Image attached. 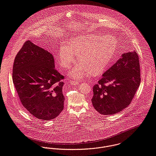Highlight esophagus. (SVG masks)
<instances>
[{"label":"esophagus","mask_w":156,"mask_h":156,"mask_svg":"<svg viewBox=\"0 0 156 156\" xmlns=\"http://www.w3.org/2000/svg\"><path fill=\"white\" fill-rule=\"evenodd\" d=\"M80 81L79 80H71L70 81V83L74 85H78Z\"/></svg>","instance_id":"34e87169"}]
</instances>
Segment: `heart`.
I'll return each instance as SVG.
<instances>
[{"mask_svg":"<svg viewBox=\"0 0 156 156\" xmlns=\"http://www.w3.org/2000/svg\"><path fill=\"white\" fill-rule=\"evenodd\" d=\"M108 37H100L86 35L73 40L69 46L63 45L58 52V60L63 68H69L77 55V63L70 76L80 79L90 70L92 74H98L106 68L116 49V41L112 40L114 45Z\"/></svg>","mask_w":156,"mask_h":156,"instance_id":"heart-1","label":"heart"}]
</instances>
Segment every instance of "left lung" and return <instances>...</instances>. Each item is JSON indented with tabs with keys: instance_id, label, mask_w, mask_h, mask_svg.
<instances>
[{
	"instance_id": "8db88e82",
	"label": "left lung",
	"mask_w": 156,
	"mask_h": 156,
	"mask_svg": "<svg viewBox=\"0 0 156 156\" xmlns=\"http://www.w3.org/2000/svg\"><path fill=\"white\" fill-rule=\"evenodd\" d=\"M140 80L138 54L123 53L93 87L91 102L94 109L104 115L122 111L131 102Z\"/></svg>"
}]
</instances>
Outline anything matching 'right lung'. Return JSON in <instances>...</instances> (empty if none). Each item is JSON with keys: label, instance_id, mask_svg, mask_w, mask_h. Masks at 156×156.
<instances>
[{"label": "right lung", "instance_id": "obj_1", "mask_svg": "<svg viewBox=\"0 0 156 156\" xmlns=\"http://www.w3.org/2000/svg\"><path fill=\"white\" fill-rule=\"evenodd\" d=\"M64 76L54 68L52 54L26 41L13 64L12 81L23 106L34 117L50 120L63 109Z\"/></svg>", "mask_w": 156, "mask_h": 156}]
</instances>
